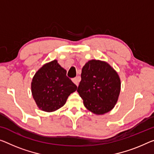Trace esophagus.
<instances>
[{
    "label": "esophagus",
    "mask_w": 154,
    "mask_h": 154,
    "mask_svg": "<svg viewBox=\"0 0 154 154\" xmlns=\"http://www.w3.org/2000/svg\"><path fill=\"white\" fill-rule=\"evenodd\" d=\"M80 79H80V76H76V77H75L72 79V81L74 82V83H75L78 86V85H79V82L80 81Z\"/></svg>",
    "instance_id": "1"
}]
</instances>
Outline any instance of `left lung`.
I'll return each mask as SVG.
<instances>
[{
	"label": "left lung",
	"mask_w": 154,
	"mask_h": 154,
	"mask_svg": "<svg viewBox=\"0 0 154 154\" xmlns=\"http://www.w3.org/2000/svg\"><path fill=\"white\" fill-rule=\"evenodd\" d=\"M120 91V78L108 63L91 60L82 67L77 91L85 107L92 113L100 115L112 110Z\"/></svg>",
	"instance_id": "8db88e82"
}]
</instances>
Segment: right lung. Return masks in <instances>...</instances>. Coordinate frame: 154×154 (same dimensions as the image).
<instances>
[{"label":"right lung","instance_id":"right-lung-1","mask_svg":"<svg viewBox=\"0 0 154 154\" xmlns=\"http://www.w3.org/2000/svg\"><path fill=\"white\" fill-rule=\"evenodd\" d=\"M77 86L67 76V72L54 60L44 65L32 82L33 98L41 110L51 112L65 105Z\"/></svg>","mask_w":154,"mask_h":154}]
</instances>
